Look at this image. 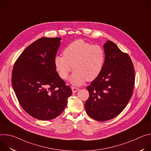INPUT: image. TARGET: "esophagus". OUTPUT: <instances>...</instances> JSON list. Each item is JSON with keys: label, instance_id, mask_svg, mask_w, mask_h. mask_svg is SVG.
Listing matches in <instances>:
<instances>
[{"label": "esophagus", "instance_id": "obj_1", "mask_svg": "<svg viewBox=\"0 0 151 151\" xmlns=\"http://www.w3.org/2000/svg\"><path fill=\"white\" fill-rule=\"evenodd\" d=\"M72 92L73 93H76L77 91H78L79 90V89L78 88H76V87H72Z\"/></svg>", "mask_w": 151, "mask_h": 151}]
</instances>
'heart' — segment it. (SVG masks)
<instances>
[{"label":"heart","instance_id":"heart-1","mask_svg":"<svg viewBox=\"0 0 151 151\" xmlns=\"http://www.w3.org/2000/svg\"><path fill=\"white\" fill-rule=\"evenodd\" d=\"M63 53V55H56L54 58L56 71L61 78L66 79L73 68L75 71L69 81L74 85H81L85 80L93 81L103 68L105 53L98 45L78 39L69 44Z\"/></svg>","mask_w":151,"mask_h":151}]
</instances>
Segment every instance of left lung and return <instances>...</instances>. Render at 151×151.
I'll list each match as a JSON object with an SVG mask.
<instances>
[{
  "mask_svg": "<svg viewBox=\"0 0 151 151\" xmlns=\"http://www.w3.org/2000/svg\"><path fill=\"white\" fill-rule=\"evenodd\" d=\"M103 47V68L87 87L90 96L85 103L87 114L99 121L111 119L125 109L132 97L135 81L129 55L111 40H107Z\"/></svg>",
  "mask_w": 151,
  "mask_h": 151,
  "instance_id": "8db88e82",
  "label": "left lung"
}]
</instances>
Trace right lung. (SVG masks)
Masks as SVG:
<instances>
[{
	"mask_svg": "<svg viewBox=\"0 0 151 151\" xmlns=\"http://www.w3.org/2000/svg\"><path fill=\"white\" fill-rule=\"evenodd\" d=\"M61 39H37L21 54L13 68L12 85L17 98L23 109L37 119L47 121L59 116L72 94L54 66Z\"/></svg>",
	"mask_w": 151,
	"mask_h": 151,
	"instance_id": "1",
	"label": "right lung"
}]
</instances>
